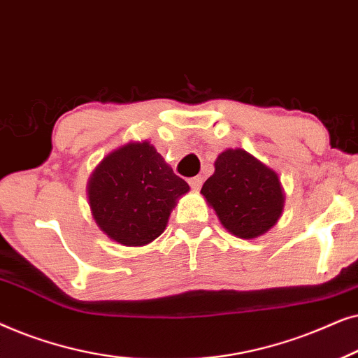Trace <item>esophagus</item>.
I'll return each instance as SVG.
<instances>
[{
	"mask_svg": "<svg viewBox=\"0 0 358 358\" xmlns=\"http://www.w3.org/2000/svg\"><path fill=\"white\" fill-rule=\"evenodd\" d=\"M202 182H203V179L200 178V176H195V178L189 179V185L192 190H199L200 187H202Z\"/></svg>",
	"mask_w": 358,
	"mask_h": 358,
	"instance_id": "esophagus-1",
	"label": "esophagus"
}]
</instances>
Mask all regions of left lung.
Segmentation results:
<instances>
[{
  "label": "left lung",
  "instance_id": "8db88e82",
  "mask_svg": "<svg viewBox=\"0 0 358 358\" xmlns=\"http://www.w3.org/2000/svg\"><path fill=\"white\" fill-rule=\"evenodd\" d=\"M200 194L223 227L243 239L267 233L280 218L285 202L275 171L241 148L218 155L215 173Z\"/></svg>",
  "mask_w": 358,
  "mask_h": 358
}]
</instances>
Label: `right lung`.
Segmentation results:
<instances>
[{"label": "right lung", "instance_id": "1", "mask_svg": "<svg viewBox=\"0 0 358 358\" xmlns=\"http://www.w3.org/2000/svg\"><path fill=\"white\" fill-rule=\"evenodd\" d=\"M185 192L189 184L174 174L150 141L114 150L87 182L92 218L124 246H145L158 238Z\"/></svg>", "mask_w": 358, "mask_h": 358}]
</instances>
